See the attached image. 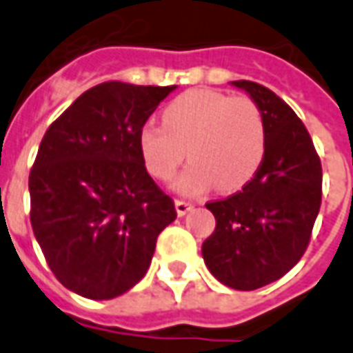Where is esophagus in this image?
Returning <instances> with one entry per match:
<instances>
[{
    "label": "esophagus",
    "mask_w": 353,
    "mask_h": 353,
    "mask_svg": "<svg viewBox=\"0 0 353 353\" xmlns=\"http://www.w3.org/2000/svg\"><path fill=\"white\" fill-rule=\"evenodd\" d=\"M192 208H194V205H192L190 202H185V200H176V211L179 216L187 215V213H189Z\"/></svg>",
    "instance_id": "34e87169"
}]
</instances>
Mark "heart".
<instances>
[{
    "label": "heart",
    "instance_id": "1",
    "mask_svg": "<svg viewBox=\"0 0 353 353\" xmlns=\"http://www.w3.org/2000/svg\"><path fill=\"white\" fill-rule=\"evenodd\" d=\"M163 119L164 125H143L138 143L150 174L161 181L174 177L187 155L194 161L174 183L181 194H200L215 183L232 192L249 183L262 166L265 123L247 97L187 91L164 108Z\"/></svg>",
    "mask_w": 353,
    "mask_h": 353
}]
</instances>
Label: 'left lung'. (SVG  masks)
Returning <instances> with one entry per match:
<instances>
[{
	"label": "left lung",
	"mask_w": 353,
	"mask_h": 353,
	"mask_svg": "<svg viewBox=\"0 0 353 353\" xmlns=\"http://www.w3.org/2000/svg\"><path fill=\"white\" fill-rule=\"evenodd\" d=\"M254 101L265 123V157L239 192L205 203L215 232L202 245L219 283L256 290L286 275L303 256L322 202V164L309 132L283 99L260 83L232 82Z\"/></svg>",
	"instance_id": "left-lung-1"
}]
</instances>
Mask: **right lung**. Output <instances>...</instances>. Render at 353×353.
<instances>
[{
  "label": "right lung",
  "mask_w": 353,
  "mask_h": 353,
  "mask_svg": "<svg viewBox=\"0 0 353 353\" xmlns=\"http://www.w3.org/2000/svg\"><path fill=\"white\" fill-rule=\"evenodd\" d=\"M176 85L104 82L48 127L30 174L31 226L65 288L114 299L142 281L176 208L145 170L138 137Z\"/></svg>",
  "instance_id": "right-lung-1"
}]
</instances>
